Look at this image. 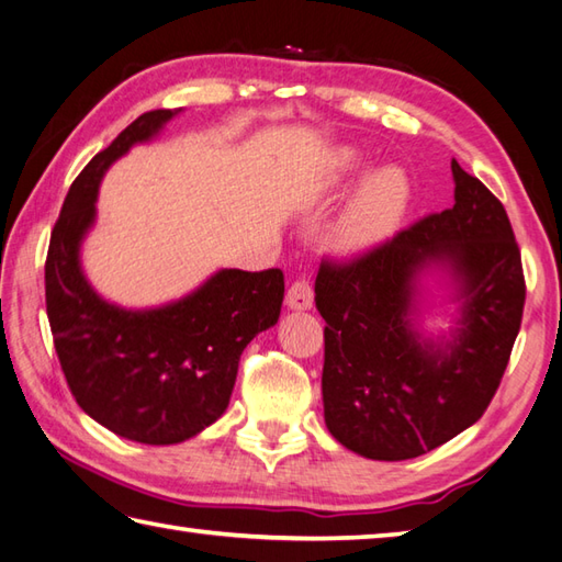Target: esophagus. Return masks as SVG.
<instances>
[{
    "instance_id": "obj_1",
    "label": "esophagus",
    "mask_w": 562,
    "mask_h": 562,
    "mask_svg": "<svg viewBox=\"0 0 562 562\" xmlns=\"http://www.w3.org/2000/svg\"><path fill=\"white\" fill-rule=\"evenodd\" d=\"M313 285L305 279H297L289 285V291H285V305H289L291 311H307V307H313Z\"/></svg>"
}]
</instances>
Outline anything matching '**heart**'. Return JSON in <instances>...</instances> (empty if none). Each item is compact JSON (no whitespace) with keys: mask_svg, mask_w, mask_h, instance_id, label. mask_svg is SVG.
Listing matches in <instances>:
<instances>
[{"mask_svg":"<svg viewBox=\"0 0 562 562\" xmlns=\"http://www.w3.org/2000/svg\"><path fill=\"white\" fill-rule=\"evenodd\" d=\"M409 189L397 169H383L373 175L357 201L351 203L339 225V239L345 247L359 249L383 239L405 213Z\"/></svg>","mask_w":562,"mask_h":562,"instance_id":"obj_1","label":"heart"}]
</instances>
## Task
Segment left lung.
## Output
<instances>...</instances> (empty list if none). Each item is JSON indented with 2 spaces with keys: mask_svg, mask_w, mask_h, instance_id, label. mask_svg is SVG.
<instances>
[{
  "mask_svg": "<svg viewBox=\"0 0 562 562\" xmlns=\"http://www.w3.org/2000/svg\"><path fill=\"white\" fill-rule=\"evenodd\" d=\"M451 171L453 209L359 255L325 257L315 279L327 429L373 461L417 458L483 417L521 327L526 281L505 205L456 159ZM429 260H449L464 285L446 352L422 348L408 323L411 281Z\"/></svg>",
  "mask_w": 562,
  "mask_h": 562,
  "instance_id": "8db88e82",
  "label": "left lung"
}]
</instances>
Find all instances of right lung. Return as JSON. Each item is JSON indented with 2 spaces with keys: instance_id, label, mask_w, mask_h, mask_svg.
Returning a JSON list of instances; mask_svg holds the SVG:
<instances>
[{
  "instance_id": "add662e5",
  "label": "right lung",
  "mask_w": 562,
  "mask_h": 562,
  "mask_svg": "<svg viewBox=\"0 0 562 562\" xmlns=\"http://www.w3.org/2000/svg\"><path fill=\"white\" fill-rule=\"evenodd\" d=\"M175 113H143L91 157L67 191L45 257V311L77 405L119 437L153 446L187 441L223 415L239 357L277 325L283 303L281 269H223L181 301L137 313L101 301L82 277L79 245L94 223L101 177Z\"/></svg>"
}]
</instances>
